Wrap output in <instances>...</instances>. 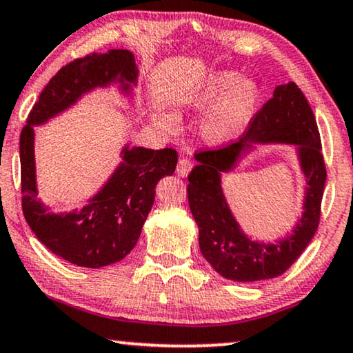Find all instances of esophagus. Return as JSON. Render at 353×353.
<instances>
[{
	"label": "esophagus",
	"instance_id": "34e87169",
	"mask_svg": "<svg viewBox=\"0 0 353 353\" xmlns=\"http://www.w3.org/2000/svg\"><path fill=\"white\" fill-rule=\"evenodd\" d=\"M192 168H193V163L190 161V160H187V159H181L179 160V163H177V170H176V172L181 177H187L188 176V172L192 171Z\"/></svg>",
	"mask_w": 353,
	"mask_h": 353
}]
</instances>
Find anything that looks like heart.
Segmentation results:
<instances>
[{
  "mask_svg": "<svg viewBox=\"0 0 353 353\" xmlns=\"http://www.w3.org/2000/svg\"><path fill=\"white\" fill-rule=\"evenodd\" d=\"M222 99L199 126L201 138L212 145L228 143L239 133L260 101V88L254 82H241V76L233 71H222L208 79L193 104L206 110Z\"/></svg>",
  "mask_w": 353,
  "mask_h": 353,
  "instance_id": "heart-1",
  "label": "heart"
}]
</instances>
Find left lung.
Here are the masks:
<instances>
[{"label":"left lung","instance_id":"1","mask_svg":"<svg viewBox=\"0 0 353 353\" xmlns=\"http://www.w3.org/2000/svg\"><path fill=\"white\" fill-rule=\"evenodd\" d=\"M293 143L307 176L305 212L292 234L276 243H259L243 234L223 196L221 172H228L254 143ZM188 176V206L199 228V250L220 276L255 282L285 272L311 243L320 222L327 181L322 141L314 112L294 82L276 87L272 98L250 120L249 130L228 145L194 154Z\"/></svg>","mask_w":353,"mask_h":353}]
</instances>
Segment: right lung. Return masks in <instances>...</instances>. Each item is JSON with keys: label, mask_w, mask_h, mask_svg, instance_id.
I'll list each match as a JSON object with an SVG mask.
<instances>
[{"label": "right lung", "mask_w": 353, "mask_h": 353, "mask_svg": "<svg viewBox=\"0 0 353 353\" xmlns=\"http://www.w3.org/2000/svg\"><path fill=\"white\" fill-rule=\"evenodd\" d=\"M138 68L130 50L90 54L63 66L50 79L20 133L22 209L26 223L50 252L72 265L101 268L120 261L133 250L155 199L161 177L176 171L174 149L152 150L125 145L122 161L87 206L55 214L38 199L34 168V125H41L72 106L83 93L120 83L130 93Z\"/></svg>", "instance_id": "obj_1"}]
</instances>
